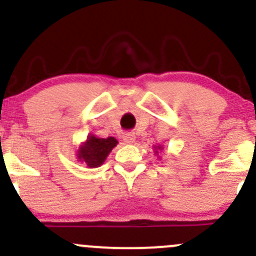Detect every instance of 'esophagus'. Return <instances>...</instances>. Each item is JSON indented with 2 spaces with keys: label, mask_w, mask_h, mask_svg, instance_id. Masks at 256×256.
I'll return each mask as SVG.
<instances>
[{
  "label": "esophagus",
  "mask_w": 256,
  "mask_h": 256,
  "mask_svg": "<svg viewBox=\"0 0 256 256\" xmlns=\"http://www.w3.org/2000/svg\"><path fill=\"white\" fill-rule=\"evenodd\" d=\"M122 138L126 144H132L134 141H135V135L131 132H126V134H124Z\"/></svg>",
  "instance_id": "obj_1"
}]
</instances>
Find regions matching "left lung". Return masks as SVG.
<instances>
[{"mask_svg": "<svg viewBox=\"0 0 256 256\" xmlns=\"http://www.w3.org/2000/svg\"><path fill=\"white\" fill-rule=\"evenodd\" d=\"M156 152H157V151H156ZM157 154H158V152H157Z\"/></svg>", "mask_w": 256, "mask_h": 256, "instance_id": "1", "label": "left lung"}]
</instances>
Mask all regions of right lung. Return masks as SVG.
Instances as JSON below:
<instances>
[{"mask_svg": "<svg viewBox=\"0 0 256 256\" xmlns=\"http://www.w3.org/2000/svg\"><path fill=\"white\" fill-rule=\"evenodd\" d=\"M116 144H118L116 138H99L92 135L80 147L78 157L80 161H84L89 167H98L102 164L108 154Z\"/></svg>", "mask_w": 256, "mask_h": 256, "instance_id": "right-lung-1", "label": "right lung"}]
</instances>
